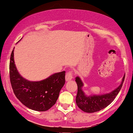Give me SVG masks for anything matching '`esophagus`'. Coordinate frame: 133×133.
Here are the masks:
<instances>
[{"label":"esophagus","instance_id":"34e87169","mask_svg":"<svg viewBox=\"0 0 133 133\" xmlns=\"http://www.w3.org/2000/svg\"><path fill=\"white\" fill-rule=\"evenodd\" d=\"M73 78V72L72 71H68L66 74L65 75V79L66 81H70Z\"/></svg>","mask_w":133,"mask_h":133}]
</instances>
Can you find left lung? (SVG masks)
Segmentation results:
<instances>
[{
  "instance_id": "obj_1",
  "label": "left lung",
  "mask_w": 133,
  "mask_h": 133,
  "mask_svg": "<svg viewBox=\"0 0 133 133\" xmlns=\"http://www.w3.org/2000/svg\"><path fill=\"white\" fill-rule=\"evenodd\" d=\"M124 78L125 75L120 85L110 93L103 95H93L87 96L82 90V87L83 86V82L80 77H77L75 78V81L78 86V92L76 97L77 105L82 111L88 113L95 112L103 109L108 106L118 94L123 86Z\"/></svg>"
}]
</instances>
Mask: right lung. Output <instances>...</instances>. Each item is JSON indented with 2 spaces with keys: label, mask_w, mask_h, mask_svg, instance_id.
Masks as SVG:
<instances>
[{
  "label": "right lung",
  "mask_w": 133,
  "mask_h": 133,
  "mask_svg": "<svg viewBox=\"0 0 133 133\" xmlns=\"http://www.w3.org/2000/svg\"><path fill=\"white\" fill-rule=\"evenodd\" d=\"M10 81L16 97L22 104L36 111H46L55 105L65 83V71L54 74L39 82L24 78L17 70L12 51L9 64Z\"/></svg>",
  "instance_id": "1"
}]
</instances>
